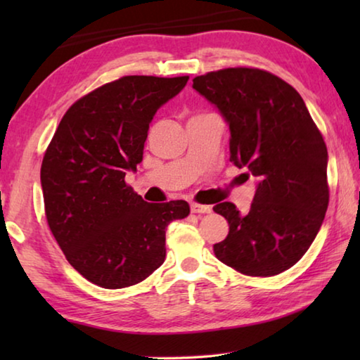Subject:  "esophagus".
Wrapping results in <instances>:
<instances>
[{"label":"esophagus","mask_w":360,"mask_h":360,"mask_svg":"<svg viewBox=\"0 0 360 360\" xmlns=\"http://www.w3.org/2000/svg\"><path fill=\"white\" fill-rule=\"evenodd\" d=\"M191 211L195 212V214H208V212H211V206L200 205V203H191Z\"/></svg>","instance_id":"34e87169"}]
</instances>
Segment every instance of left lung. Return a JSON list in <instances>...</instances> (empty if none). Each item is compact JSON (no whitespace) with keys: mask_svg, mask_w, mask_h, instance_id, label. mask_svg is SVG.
Here are the masks:
<instances>
[{"mask_svg":"<svg viewBox=\"0 0 360 360\" xmlns=\"http://www.w3.org/2000/svg\"><path fill=\"white\" fill-rule=\"evenodd\" d=\"M192 87L230 129V160L257 178L246 212L216 205L229 222L216 257L248 276H275L311 246L328 206L327 148L297 90L271 72L227 68L197 76Z\"/></svg>","mask_w":360,"mask_h":360,"instance_id":"1","label":"left lung"}]
</instances>
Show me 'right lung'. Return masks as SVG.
Listing matches in <instances>:
<instances>
[{
    "label": "right lung",
    "instance_id": "obj_1",
    "mask_svg": "<svg viewBox=\"0 0 360 360\" xmlns=\"http://www.w3.org/2000/svg\"><path fill=\"white\" fill-rule=\"evenodd\" d=\"M188 76H124L79 98L42 158L47 224L66 260L100 288L141 283L165 262V229L191 212L184 200L148 203L125 184L143 160L157 109Z\"/></svg>",
    "mask_w": 360,
    "mask_h": 360
}]
</instances>
